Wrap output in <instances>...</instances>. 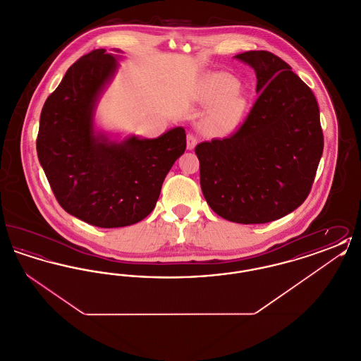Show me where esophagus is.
Masks as SVG:
<instances>
[{
    "instance_id": "34e87169",
    "label": "esophagus",
    "mask_w": 361,
    "mask_h": 361,
    "mask_svg": "<svg viewBox=\"0 0 361 361\" xmlns=\"http://www.w3.org/2000/svg\"><path fill=\"white\" fill-rule=\"evenodd\" d=\"M196 145H197V139H196V137L192 135V134H188V137H187V149H188V150H193Z\"/></svg>"
}]
</instances>
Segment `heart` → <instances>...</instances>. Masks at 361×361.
<instances>
[{"instance_id": "1", "label": "heart", "mask_w": 361, "mask_h": 361, "mask_svg": "<svg viewBox=\"0 0 361 361\" xmlns=\"http://www.w3.org/2000/svg\"><path fill=\"white\" fill-rule=\"evenodd\" d=\"M204 99L208 103H216L204 121L207 131L215 137L231 133L243 116L245 100L240 94L231 93L230 81L224 75L212 77Z\"/></svg>"}]
</instances>
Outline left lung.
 Instances as JSON below:
<instances>
[{"instance_id": "obj_1", "label": "left lung", "mask_w": 361, "mask_h": 361, "mask_svg": "<svg viewBox=\"0 0 361 361\" xmlns=\"http://www.w3.org/2000/svg\"><path fill=\"white\" fill-rule=\"evenodd\" d=\"M235 58L255 70L257 102L237 133L196 146L200 187L224 219L267 224L309 195L324 152L319 108L309 86L272 52Z\"/></svg>"}]
</instances>
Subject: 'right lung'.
Masks as SVG:
<instances>
[{"label":"right lung","mask_w":361,"mask_h":361,"mask_svg":"<svg viewBox=\"0 0 361 361\" xmlns=\"http://www.w3.org/2000/svg\"><path fill=\"white\" fill-rule=\"evenodd\" d=\"M81 56L43 105L36 149L52 192L70 215L104 228L145 219L187 147L184 127L154 139L104 131L96 111L123 51Z\"/></svg>","instance_id":"right-lung-1"}]
</instances>
